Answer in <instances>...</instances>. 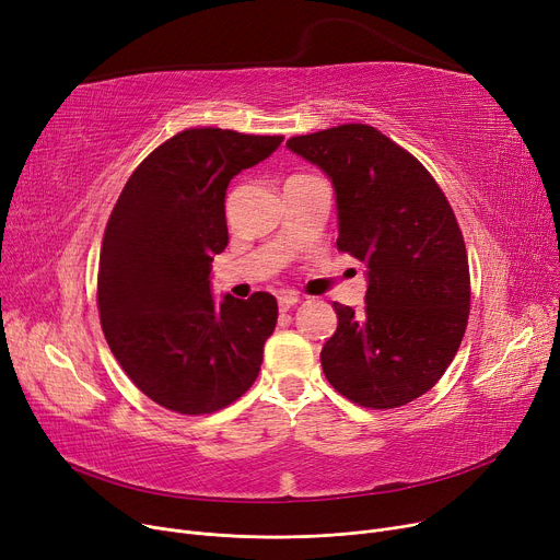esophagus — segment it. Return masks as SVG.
Returning a JSON list of instances; mask_svg holds the SVG:
<instances>
[{
  "instance_id": "34e87169",
  "label": "esophagus",
  "mask_w": 560,
  "mask_h": 560,
  "mask_svg": "<svg viewBox=\"0 0 560 560\" xmlns=\"http://www.w3.org/2000/svg\"><path fill=\"white\" fill-rule=\"evenodd\" d=\"M295 304H300V295H298V292H285V295L279 298V308H281V311H288V308H292Z\"/></svg>"
}]
</instances>
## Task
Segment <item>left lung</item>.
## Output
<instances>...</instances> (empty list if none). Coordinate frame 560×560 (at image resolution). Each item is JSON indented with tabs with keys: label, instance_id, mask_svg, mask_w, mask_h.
I'll use <instances>...</instances> for the list:
<instances>
[{
	"label": "left lung",
	"instance_id": "obj_1",
	"mask_svg": "<svg viewBox=\"0 0 560 560\" xmlns=\"http://www.w3.org/2000/svg\"><path fill=\"white\" fill-rule=\"evenodd\" d=\"M336 190L338 249L368 265L365 311L334 302L322 347L329 384L359 406L397 408L431 390L460 347L469 268L452 206L427 167L368 125L290 138Z\"/></svg>",
	"mask_w": 560,
	"mask_h": 560
}]
</instances>
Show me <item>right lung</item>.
<instances>
[{"instance_id":"obj_1","label":"right lung","mask_w":560,"mask_h":560,"mask_svg":"<svg viewBox=\"0 0 560 560\" xmlns=\"http://www.w3.org/2000/svg\"><path fill=\"white\" fill-rule=\"evenodd\" d=\"M281 140L215 127L176 133L136 167L108 218L97 279L106 342L136 388L174 413H215L258 376L277 300L254 292L218 304L211 262L229 243V182Z\"/></svg>"}]
</instances>
